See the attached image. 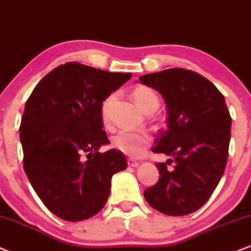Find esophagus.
<instances>
[{
	"instance_id": "esophagus-1",
	"label": "esophagus",
	"mask_w": 251,
	"mask_h": 251,
	"mask_svg": "<svg viewBox=\"0 0 251 251\" xmlns=\"http://www.w3.org/2000/svg\"><path fill=\"white\" fill-rule=\"evenodd\" d=\"M127 164L129 167H133V168H136L139 166V162L138 161H135L134 158H128L127 160Z\"/></svg>"
}]
</instances>
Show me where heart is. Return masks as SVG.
<instances>
[{"label":"heart","mask_w":251,"mask_h":251,"mask_svg":"<svg viewBox=\"0 0 251 251\" xmlns=\"http://www.w3.org/2000/svg\"><path fill=\"white\" fill-rule=\"evenodd\" d=\"M132 95L138 106L148 115L155 112L160 106L158 95L155 93L154 89L149 88L147 85L135 87ZM113 98H115V94L109 95L106 98H104L102 105H100V115H102L104 124L109 123V111ZM151 142V136L147 132L120 131L111 139V146L113 148L131 157L141 156L146 149L149 147Z\"/></svg>","instance_id":"heart-1"}]
</instances>
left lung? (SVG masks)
<instances>
[{"label": "left lung", "instance_id": "obj_1", "mask_svg": "<svg viewBox=\"0 0 251 251\" xmlns=\"http://www.w3.org/2000/svg\"><path fill=\"white\" fill-rule=\"evenodd\" d=\"M167 104V131L151 148L171 158L157 163L161 177L144 192L151 207L167 215H186L210 199L224 175L231 118L224 95L198 73L183 68L140 76ZM174 160L173 171L167 165Z\"/></svg>", "mask_w": 251, "mask_h": 251}]
</instances>
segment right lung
<instances>
[{
  "instance_id": "1",
  "label": "right lung",
  "mask_w": 251,
  "mask_h": 251,
  "mask_svg": "<svg viewBox=\"0 0 251 251\" xmlns=\"http://www.w3.org/2000/svg\"><path fill=\"white\" fill-rule=\"evenodd\" d=\"M131 76L68 62L41 78L27 98L20 127L25 174L44 205L63 220L97 214L112 176L127 167L122 151L98 149L109 144L102 102Z\"/></svg>"
}]
</instances>
